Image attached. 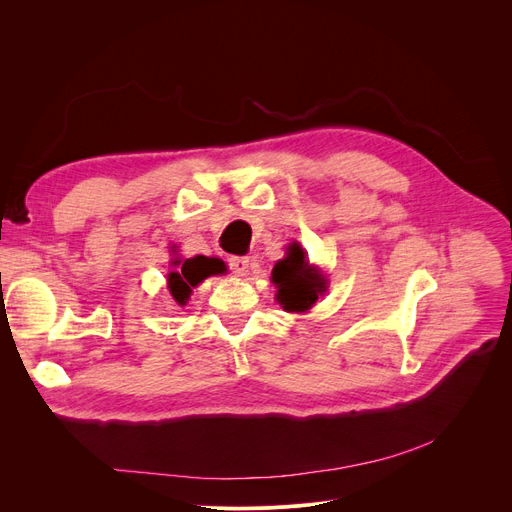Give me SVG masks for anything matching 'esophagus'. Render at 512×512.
Here are the masks:
<instances>
[{
	"label": "esophagus",
	"instance_id": "esophagus-1",
	"mask_svg": "<svg viewBox=\"0 0 512 512\" xmlns=\"http://www.w3.org/2000/svg\"><path fill=\"white\" fill-rule=\"evenodd\" d=\"M228 265H230V270H232L234 274L247 276V272H249V257L232 255V257H228Z\"/></svg>",
	"mask_w": 512,
	"mask_h": 512
}]
</instances>
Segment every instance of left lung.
Instances as JSON below:
<instances>
[{
	"label": "left lung",
	"instance_id": "obj_1",
	"mask_svg": "<svg viewBox=\"0 0 512 512\" xmlns=\"http://www.w3.org/2000/svg\"><path fill=\"white\" fill-rule=\"evenodd\" d=\"M272 282L278 288L276 301L288 313H305L326 292V278L315 265H309L299 242H292L284 259L272 270Z\"/></svg>",
	"mask_w": 512,
	"mask_h": 512
}]
</instances>
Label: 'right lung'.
<instances>
[{
	"instance_id": "right-lung-1",
	"label": "right lung",
	"mask_w": 512,
	"mask_h": 512,
	"mask_svg": "<svg viewBox=\"0 0 512 512\" xmlns=\"http://www.w3.org/2000/svg\"><path fill=\"white\" fill-rule=\"evenodd\" d=\"M174 265H180V267L168 274V288H170L172 299L180 307L186 305V301L191 299L193 288L199 286L205 278L226 272V263L218 257L197 255L193 259H184V261L176 259Z\"/></svg>"
}]
</instances>
